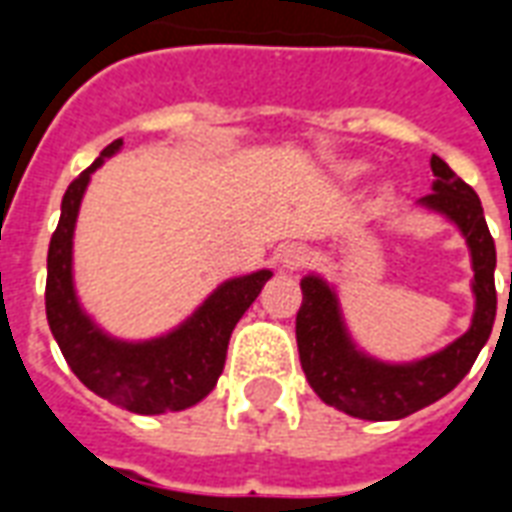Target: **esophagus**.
I'll list each match as a JSON object with an SVG mask.
<instances>
[{"label": "esophagus", "instance_id": "obj_1", "mask_svg": "<svg viewBox=\"0 0 512 512\" xmlns=\"http://www.w3.org/2000/svg\"><path fill=\"white\" fill-rule=\"evenodd\" d=\"M310 260V249L299 241H290V244H282L277 249V263L279 268L285 271H293V268H301Z\"/></svg>", "mask_w": 512, "mask_h": 512}]
</instances>
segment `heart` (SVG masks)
Returning <instances> with one entry per match:
<instances>
[{
  "mask_svg": "<svg viewBox=\"0 0 512 512\" xmlns=\"http://www.w3.org/2000/svg\"><path fill=\"white\" fill-rule=\"evenodd\" d=\"M356 172H362V167H359V164H354V167H348V175H356Z\"/></svg>",
  "mask_w": 512,
  "mask_h": 512,
  "instance_id": "1",
  "label": "heart"
}]
</instances>
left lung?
<instances>
[{"instance_id": "obj_1", "label": "left lung", "mask_w": 512, "mask_h": 512, "mask_svg": "<svg viewBox=\"0 0 512 512\" xmlns=\"http://www.w3.org/2000/svg\"><path fill=\"white\" fill-rule=\"evenodd\" d=\"M430 169L436 175L433 191L417 200V205L450 219L466 238L472 255L474 315L472 326L458 340L414 362H381L354 343L337 290L318 274L301 279L304 299L296 315L301 370L326 406L351 417L386 422L436 403L472 370L494 329L496 246L485 224L480 197L439 156L430 158Z\"/></svg>"}]
</instances>
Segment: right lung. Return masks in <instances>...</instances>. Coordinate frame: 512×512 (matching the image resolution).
<instances>
[{"label":"right lung","instance_id":"obj_1","mask_svg":"<svg viewBox=\"0 0 512 512\" xmlns=\"http://www.w3.org/2000/svg\"><path fill=\"white\" fill-rule=\"evenodd\" d=\"M123 139L73 180L62 197L60 224L46 260V318L65 362L95 395L134 414L183 411L211 395L227 359V343L271 271L260 268L222 282L189 318L153 340H117L84 312L73 285V233L93 172L115 156Z\"/></svg>","mask_w":512,"mask_h":512}]
</instances>
